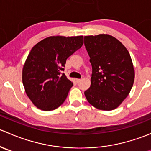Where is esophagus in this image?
<instances>
[{
	"instance_id": "34e87169",
	"label": "esophagus",
	"mask_w": 151,
	"mask_h": 151,
	"mask_svg": "<svg viewBox=\"0 0 151 151\" xmlns=\"http://www.w3.org/2000/svg\"><path fill=\"white\" fill-rule=\"evenodd\" d=\"M75 81L77 82V83H80V82L81 81V79H75Z\"/></svg>"
}]
</instances>
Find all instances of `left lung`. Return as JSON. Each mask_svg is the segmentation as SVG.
Here are the masks:
<instances>
[{
    "label": "left lung",
    "mask_w": 151,
    "mask_h": 151,
    "mask_svg": "<svg viewBox=\"0 0 151 151\" xmlns=\"http://www.w3.org/2000/svg\"><path fill=\"white\" fill-rule=\"evenodd\" d=\"M92 66L91 87L85 91L88 102L101 110L115 109L130 93L134 69L130 54L120 41L107 34L85 36Z\"/></svg>",
    "instance_id": "8db88e82"
}]
</instances>
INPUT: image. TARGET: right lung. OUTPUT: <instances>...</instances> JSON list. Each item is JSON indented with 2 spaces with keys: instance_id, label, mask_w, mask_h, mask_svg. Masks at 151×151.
Here are the masks:
<instances>
[{
  "instance_id": "1",
  "label": "right lung",
  "mask_w": 151,
  "mask_h": 151,
  "mask_svg": "<svg viewBox=\"0 0 151 151\" xmlns=\"http://www.w3.org/2000/svg\"><path fill=\"white\" fill-rule=\"evenodd\" d=\"M83 45V36H50L31 49L22 68V83L36 107L51 111L64 102L73 83L61 71Z\"/></svg>"
}]
</instances>
